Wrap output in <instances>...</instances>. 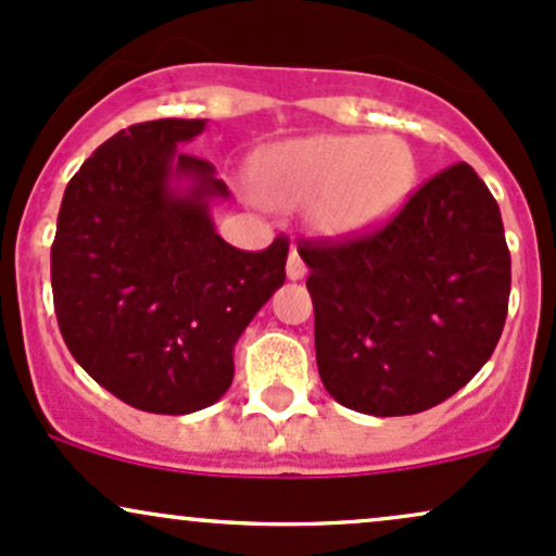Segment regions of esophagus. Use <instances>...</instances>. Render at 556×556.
<instances>
[{"mask_svg":"<svg viewBox=\"0 0 556 556\" xmlns=\"http://www.w3.org/2000/svg\"><path fill=\"white\" fill-rule=\"evenodd\" d=\"M303 277H305L303 258H300L298 248H290V256H287V279L298 282V279H303Z\"/></svg>","mask_w":556,"mask_h":556,"instance_id":"34e87169","label":"esophagus"}]
</instances>
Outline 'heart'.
Returning <instances> with one entry per match:
<instances>
[{"mask_svg": "<svg viewBox=\"0 0 556 556\" xmlns=\"http://www.w3.org/2000/svg\"><path fill=\"white\" fill-rule=\"evenodd\" d=\"M418 162L397 136L318 132L271 146L251 167L258 201L277 208L308 206V222L327 238L371 232L405 206Z\"/></svg>", "mask_w": 556, "mask_h": 556, "instance_id": "heart-1", "label": "heart"}]
</instances>
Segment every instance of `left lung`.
Listing matches in <instances>:
<instances>
[{"label": "left lung", "mask_w": 556, "mask_h": 556, "mask_svg": "<svg viewBox=\"0 0 556 556\" xmlns=\"http://www.w3.org/2000/svg\"><path fill=\"white\" fill-rule=\"evenodd\" d=\"M327 392L366 416H413L468 384L500 342L509 251L494 195L465 162L424 182L387 227L303 242Z\"/></svg>", "instance_id": "left-lung-1"}]
</instances>
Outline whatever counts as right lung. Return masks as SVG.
<instances>
[{
  "mask_svg": "<svg viewBox=\"0 0 556 556\" xmlns=\"http://www.w3.org/2000/svg\"><path fill=\"white\" fill-rule=\"evenodd\" d=\"M206 119L119 130L67 182L52 245L60 331L83 371L127 405L185 416L232 384L235 344L285 282L287 240L238 251L216 235L229 198L177 146Z\"/></svg>",
  "mask_w": 556,
  "mask_h": 556,
  "instance_id": "add662e5",
  "label": "right lung"
}]
</instances>
